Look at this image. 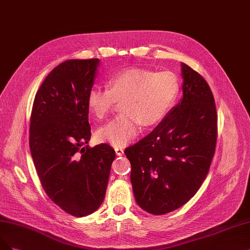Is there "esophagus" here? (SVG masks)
Here are the masks:
<instances>
[{"instance_id":"1","label":"esophagus","mask_w":250,"mask_h":250,"mask_svg":"<svg viewBox=\"0 0 250 250\" xmlns=\"http://www.w3.org/2000/svg\"><path fill=\"white\" fill-rule=\"evenodd\" d=\"M115 151H116V154L118 155V156H122L124 153V150L122 148H115Z\"/></svg>"}]
</instances>
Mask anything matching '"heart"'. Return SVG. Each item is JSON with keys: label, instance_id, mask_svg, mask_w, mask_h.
I'll return each mask as SVG.
<instances>
[{"label": "heart", "instance_id": "b5f03b06", "mask_svg": "<svg viewBox=\"0 0 250 250\" xmlns=\"http://www.w3.org/2000/svg\"><path fill=\"white\" fill-rule=\"evenodd\" d=\"M179 91L174 73L143 68H130L110 76L107 87L93 85L88 92L87 104L97 119L106 118L117 100H121L123 111L98 129V140L116 148L124 147L139 134L142 125H156L168 114Z\"/></svg>", "mask_w": 250, "mask_h": 250}]
</instances>
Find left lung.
<instances>
[{
    "label": "left lung",
    "mask_w": 250,
    "mask_h": 250,
    "mask_svg": "<svg viewBox=\"0 0 250 250\" xmlns=\"http://www.w3.org/2000/svg\"><path fill=\"white\" fill-rule=\"evenodd\" d=\"M183 98L162 122L125 149L136 203L154 215L182 207L208 175L217 141L214 96L204 77L182 63Z\"/></svg>",
    "instance_id": "obj_1"
}]
</instances>
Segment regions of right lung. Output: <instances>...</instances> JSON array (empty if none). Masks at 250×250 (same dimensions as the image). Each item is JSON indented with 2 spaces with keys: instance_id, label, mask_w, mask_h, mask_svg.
I'll return each mask as SVG.
<instances>
[{
  "instance_id": "1",
  "label": "right lung",
  "mask_w": 250,
  "mask_h": 250,
  "mask_svg": "<svg viewBox=\"0 0 250 250\" xmlns=\"http://www.w3.org/2000/svg\"><path fill=\"white\" fill-rule=\"evenodd\" d=\"M98 59L68 60L43 81L33 102L30 150L45 193L76 217L95 212L104 200L116 152L107 144L90 148L87 95Z\"/></svg>"
}]
</instances>
